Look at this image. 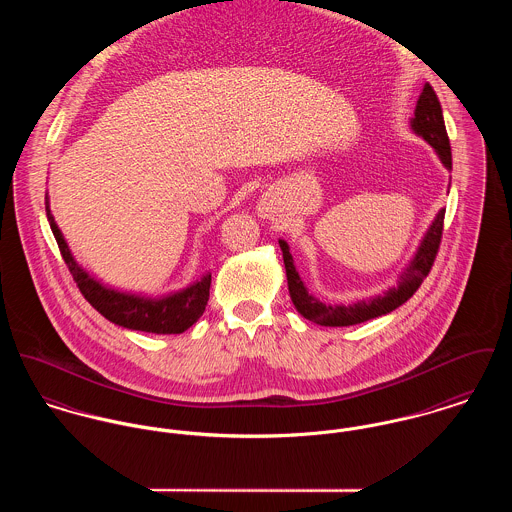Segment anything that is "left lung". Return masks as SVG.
<instances>
[{
    "label": "left lung",
    "mask_w": 512,
    "mask_h": 512,
    "mask_svg": "<svg viewBox=\"0 0 512 512\" xmlns=\"http://www.w3.org/2000/svg\"><path fill=\"white\" fill-rule=\"evenodd\" d=\"M411 127L417 135H420L436 150L442 164L448 170H452V150H450V139L446 133L444 117H442V107H440V101L430 84H424V88H422L419 101H417V109H415V117L411 119ZM444 215H446V209H440L436 219L432 221L430 229L424 234L415 258L411 260L407 270L401 274L397 287H391L383 295H377L368 301H358L354 305H325L319 299H315L313 295H309L307 287L303 285V281L293 266V256L289 254L287 242L279 240V248L283 252L289 295H291L295 309L311 323L323 326L360 325V323H366L370 319L395 311L399 305H403L405 301H409L415 295L420 283L430 274L432 264L438 254V248H440V240H442Z\"/></svg>",
    "instance_id": "1"
}]
</instances>
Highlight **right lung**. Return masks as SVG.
I'll use <instances>...</instances> for the list:
<instances>
[{
    "mask_svg": "<svg viewBox=\"0 0 512 512\" xmlns=\"http://www.w3.org/2000/svg\"><path fill=\"white\" fill-rule=\"evenodd\" d=\"M45 199H47V219L50 229L58 242L60 254L72 278L80 287L86 301L107 321L131 330L154 332V334H180L193 323H197V319L203 315L205 305L209 301L211 274L203 276L186 289L162 299H146L140 295H129V293L109 289L76 264L64 236L56 227L54 217L48 209V195Z\"/></svg>",
    "mask_w": 512,
    "mask_h": 512,
    "instance_id": "1",
    "label": "right lung"
}]
</instances>
